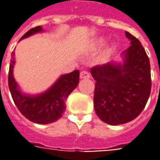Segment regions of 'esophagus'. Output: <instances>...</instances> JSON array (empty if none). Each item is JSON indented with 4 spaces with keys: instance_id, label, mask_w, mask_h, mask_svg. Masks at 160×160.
I'll return each mask as SVG.
<instances>
[{
    "instance_id": "1",
    "label": "esophagus",
    "mask_w": 160,
    "mask_h": 160,
    "mask_svg": "<svg viewBox=\"0 0 160 160\" xmlns=\"http://www.w3.org/2000/svg\"><path fill=\"white\" fill-rule=\"evenodd\" d=\"M80 76L81 79H89L90 78V73L87 71H82L80 72Z\"/></svg>"
}]
</instances>
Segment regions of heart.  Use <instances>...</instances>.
I'll return each instance as SVG.
<instances>
[{
    "label": "heart",
    "instance_id": "b5f03b06",
    "mask_svg": "<svg viewBox=\"0 0 160 160\" xmlns=\"http://www.w3.org/2000/svg\"><path fill=\"white\" fill-rule=\"evenodd\" d=\"M105 42H106V41H105V38H98L97 40H95L94 42L92 43V47H93L94 49L99 48V47L102 46L103 44L105 43ZM110 51H111L110 49H108V50L107 52L104 54V58H106V56L108 55V53L110 52Z\"/></svg>",
    "mask_w": 160,
    "mask_h": 160
}]
</instances>
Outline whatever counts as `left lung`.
<instances>
[{
  "label": "left lung",
  "instance_id": "1",
  "mask_svg": "<svg viewBox=\"0 0 160 160\" xmlns=\"http://www.w3.org/2000/svg\"><path fill=\"white\" fill-rule=\"evenodd\" d=\"M125 35L130 46L122 53V63L112 61L90 70L96 81L94 110L110 125L123 124L138 117L152 88L148 56L138 39L127 31Z\"/></svg>",
  "mask_w": 160,
  "mask_h": 160
}]
</instances>
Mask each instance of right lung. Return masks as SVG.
Instances as JSON below:
<instances>
[{"label": "right lung", "instance_id": "obj_1", "mask_svg": "<svg viewBox=\"0 0 160 160\" xmlns=\"http://www.w3.org/2000/svg\"><path fill=\"white\" fill-rule=\"evenodd\" d=\"M42 31L41 26L35 27L26 32L20 40ZM11 56L8 72V88L13 101L22 115L30 121L39 124H48L58 120L66 110V101L68 95L78 86L80 80L79 70L61 75L48 90L42 94L30 95L23 94L14 79L13 68L16 63L14 52Z\"/></svg>", "mask_w": 160, "mask_h": 160}]
</instances>
